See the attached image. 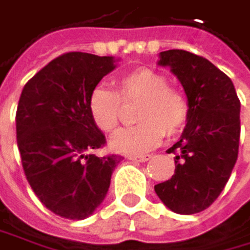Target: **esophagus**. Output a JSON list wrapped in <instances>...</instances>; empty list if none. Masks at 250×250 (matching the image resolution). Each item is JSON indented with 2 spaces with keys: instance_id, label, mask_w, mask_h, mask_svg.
<instances>
[{
  "instance_id": "obj_1",
  "label": "esophagus",
  "mask_w": 250,
  "mask_h": 250,
  "mask_svg": "<svg viewBox=\"0 0 250 250\" xmlns=\"http://www.w3.org/2000/svg\"><path fill=\"white\" fill-rule=\"evenodd\" d=\"M130 160H135V162H148L151 159L150 154H144V156H129Z\"/></svg>"
}]
</instances>
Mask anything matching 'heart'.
Here are the masks:
<instances>
[{"instance_id":"obj_1","label":"heart","mask_w":250,"mask_h":250,"mask_svg":"<svg viewBox=\"0 0 250 250\" xmlns=\"http://www.w3.org/2000/svg\"><path fill=\"white\" fill-rule=\"evenodd\" d=\"M138 99L135 118L136 126L118 130L109 141V147L121 154H141L165 136L183 129L189 117V103L180 90L169 87L168 79L148 67H138L120 76L117 93L106 87L93 88L88 96V114L94 126L102 132L117 129L121 117L120 100Z\"/></svg>"}]
</instances>
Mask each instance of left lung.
I'll use <instances>...</instances> for the list:
<instances>
[{
  "label": "left lung",
  "mask_w": 250,
  "mask_h": 250,
  "mask_svg": "<svg viewBox=\"0 0 250 250\" xmlns=\"http://www.w3.org/2000/svg\"><path fill=\"white\" fill-rule=\"evenodd\" d=\"M169 67L189 103V117L180 139L168 150L177 153L171 180L154 186L169 210L195 214L210 207L228 183L238 156L240 100L232 81L208 60L171 49L159 54Z\"/></svg>",
  "instance_id": "1"
}]
</instances>
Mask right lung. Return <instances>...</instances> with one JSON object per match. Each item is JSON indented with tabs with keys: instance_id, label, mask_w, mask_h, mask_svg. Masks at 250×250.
<instances>
[{
	"instance_id": "add662e5",
	"label": "right lung",
	"mask_w": 250,
	"mask_h": 250,
	"mask_svg": "<svg viewBox=\"0 0 250 250\" xmlns=\"http://www.w3.org/2000/svg\"><path fill=\"white\" fill-rule=\"evenodd\" d=\"M120 60L69 52L44 65L22 90L16 138L23 172L52 213L82 220L103 203L121 156L93 151L104 135L88 114V96Z\"/></svg>"
}]
</instances>
